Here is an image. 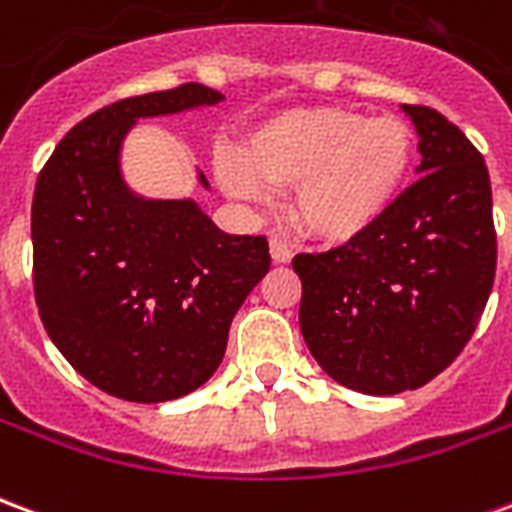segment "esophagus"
Returning <instances> with one entry per match:
<instances>
[{
    "mask_svg": "<svg viewBox=\"0 0 512 512\" xmlns=\"http://www.w3.org/2000/svg\"><path fill=\"white\" fill-rule=\"evenodd\" d=\"M290 257H293V249L288 246V241H282V238H271V260L274 263H290Z\"/></svg>",
    "mask_w": 512,
    "mask_h": 512,
    "instance_id": "34e87169",
    "label": "esophagus"
}]
</instances>
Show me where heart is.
Returning <instances> with one entry per match:
<instances>
[{"instance_id":"heart-1","label":"heart","mask_w":512,"mask_h":512,"mask_svg":"<svg viewBox=\"0 0 512 512\" xmlns=\"http://www.w3.org/2000/svg\"><path fill=\"white\" fill-rule=\"evenodd\" d=\"M411 161L414 131L406 120L304 106L257 123L238 158H216V178L235 200H260L263 183L293 186L296 230L321 244H348L384 219Z\"/></svg>"}]
</instances>
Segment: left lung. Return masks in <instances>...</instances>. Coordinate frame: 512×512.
<instances>
[{"mask_svg": "<svg viewBox=\"0 0 512 512\" xmlns=\"http://www.w3.org/2000/svg\"><path fill=\"white\" fill-rule=\"evenodd\" d=\"M419 178L348 244L293 257L299 326L337 384L397 395L455 362L496 274L491 180L480 150L430 106L406 104Z\"/></svg>", "mask_w": 512, "mask_h": 512, "instance_id": "1", "label": "left lung"}]
</instances>
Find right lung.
I'll list each match as a JSON object with an SVG mask.
<instances>
[{
  "label": "right lung",
  "instance_id": "right-lung-1",
  "mask_svg": "<svg viewBox=\"0 0 512 512\" xmlns=\"http://www.w3.org/2000/svg\"><path fill=\"white\" fill-rule=\"evenodd\" d=\"M222 98L197 82L123 98L76 123L40 169L35 304L51 343L106 395L164 403L205 384L233 315L271 268L266 235H227L191 200H139L120 178V145L139 117Z\"/></svg>",
  "mask_w": 512,
  "mask_h": 512
}]
</instances>
